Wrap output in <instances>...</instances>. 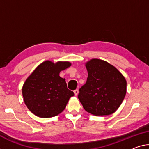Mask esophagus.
<instances>
[{"label":"esophagus","instance_id":"34e87169","mask_svg":"<svg viewBox=\"0 0 149 149\" xmlns=\"http://www.w3.org/2000/svg\"><path fill=\"white\" fill-rule=\"evenodd\" d=\"M74 93L75 96H77L78 95V93H79V90H78V89H76V90L74 91Z\"/></svg>","mask_w":149,"mask_h":149}]
</instances>
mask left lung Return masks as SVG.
I'll return each instance as SVG.
<instances>
[{
    "label": "left lung",
    "instance_id": "8db88e82",
    "mask_svg": "<svg viewBox=\"0 0 149 149\" xmlns=\"http://www.w3.org/2000/svg\"><path fill=\"white\" fill-rule=\"evenodd\" d=\"M86 67L87 80L78 95L83 108L95 116L114 113L127 93L125 78L114 66L100 59H91Z\"/></svg>",
    "mask_w": 149,
    "mask_h": 149
}]
</instances>
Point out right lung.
<instances>
[{"mask_svg":"<svg viewBox=\"0 0 149 149\" xmlns=\"http://www.w3.org/2000/svg\"><path fill=\"white\" fill-rule=\"evenodd\" d=\"M71 66L69 62L54 63L46 61L27 78L22 88L27 108L40 118H50L64 111L69 98L74 95L67 88L65 79L59 76L61 70Z\"/></svg>","mask_w":149,"mask_h":149,"instance_id":"right-lung-1","label":"right lung"}]
</instances>
